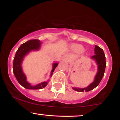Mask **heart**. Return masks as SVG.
Returning a JSON list of instances; mask_svg holds the SVG:
<instances>
[{"label": "heart", "mask_w": 120, "mask_h": 120, "mask_svg": "<svg viewBox=\"0 0 120 120\" xmlns=\"http://www.w3.org/2000/svg\"><path fill=\"white\" fill-rule=\"evenodd\" d=\"M74 49L76 51L79 52H82L84 51V49H83V47L80 45H75L74 46Z\"/></svg>", "instance_id": "obj_1"}]
</instances>
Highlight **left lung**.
<instances>
[{
    "instance_id": "1",
    "label": "left lung",
    "mask_w": 120,
    "mask_h": 120,
    "mask_svg": "<svg viewBox=\"0 0 120 120\" xmlns=\"http://www.w3.org/2000/svg\"><path fill=\"white\" fill-rule=\"evenodd\" d=\"M94 54V55L91 57V58L96 61L97 64L98 65V71L96 76H95L94 81L86 88H80L73 87V89L75 91L81 92H83L84 91L88 92L91 91L99 85L100 82L102 79L103 77L104 76L105 69L106 67L105 56L103 49H101V47L97 45H95Z\"/></svg>"
}]
</instances>
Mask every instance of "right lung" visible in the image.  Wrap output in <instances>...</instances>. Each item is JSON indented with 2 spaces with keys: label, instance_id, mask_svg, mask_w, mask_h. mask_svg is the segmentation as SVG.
Segmentation results:
<instances>
[{
  "label": "right lung",
  "instance_id": "add662e5",
  "mask_svg": "<svg viewBox=\"0 0 120 120\" xmlns=\"http://www.w3.org/2000/svg\"><path fill=\"white\" fill-rule=\"evenodd\" d=\"M41 42L40 40L38 39H33L30 40L28 41L24 42L22 44L20 47L18 49L16 52L14 60L13 63V72L15 76L16 79L19 82V83L23 87L29 90H39L41 89L46 86L48 83V81L42 82L39 83L35 86H32L30 83L28 82L27 81V78L26 75L23 72L22 68V63L24 57L27 55L29 52L32 51L39 50L40 48ZM58 63H55L53 64V68L51 73L50 76H52L53 72L55 70V68L58 65Z\"/></svg>",
  "mask_w": 120,
  "mask_h": 120
}]
</instances>
